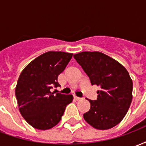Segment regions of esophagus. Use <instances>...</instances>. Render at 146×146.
<instances>
[{"label":"esophagus","mask_w":146,"mask_h":146,"mask_svg":"<svg viewBox=\"0 0 146 146\" xmlns=\"http://www.w3.org/2000/svg\"><path fill=\"white\" fill-rule=\"evenodd\" d=\"M73 98H74V99H75V100H76V101H79V100H80V99H81V98H79V97H77V96H74Z\"/></svg>","instance_id":"obj_1"}]
</instances>
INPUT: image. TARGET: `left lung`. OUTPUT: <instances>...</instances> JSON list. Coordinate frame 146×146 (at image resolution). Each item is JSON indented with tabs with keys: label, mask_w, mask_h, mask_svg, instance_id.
I'll return each instance as SVG.
<instances>
[{
	"label": "left lung",
	"mask_w": 146,
	"mask_h": 146,
	"mask_svg": "<svg viewBox=\"0 0 146 146\" xmlns=\"http://www.w3.org/2000/svg\"><path fill=\"white\" fill-rule=\"evenodd\" d=\"M89 76L92 85L99 86L97 100H88L91 109L84 119L98 130L117 125L125 116L132 101L133 82L125 67L99 51L73 54Z\"/></svg>",
	"instance_id": "1"
}]
</instances>
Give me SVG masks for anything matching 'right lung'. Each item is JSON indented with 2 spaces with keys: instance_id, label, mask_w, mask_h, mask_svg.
Returning <instances> with one entry per match:
<instances>
[{
  "instance_id": "1",
  "label": "right lung",
  "mask_w": 146,
  "mask_h": 146,
  "mask_svg": "<svg viewBox=\"0 0 146 146\" xmlns=\"http://www.w3.org/2000/svg\"><path fill=\"white\" fill-rule=\"evenodd\" d=\"M73 53L48 51L25 67L18 80L15 96L21 115L30 125L48 130L57 125L72 95L51 92L59 86L58 76L72 58Z\"/></svg>"
}]
</instances>
